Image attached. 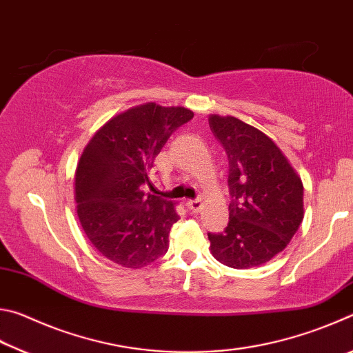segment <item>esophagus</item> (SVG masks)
I'll return each mask as SVG.
<instances>
[{
    "instance_id": "1",
    "label": "esophagus",
    "mask_w": 353,
    "mask_h": 353,
    "mask_svg": "<svg viewBox=\"0 0 353 353\" xmlns=\"http://www.w3.org/2000/svg\"><path fill=\"white\" fill-rule=\"evenodd\" d=\"M187 207L193 213H199L202 210V207H204V204H202V201H199V199H194V201L191 199L187 202Z\"/></svg>"
}]
</instances>
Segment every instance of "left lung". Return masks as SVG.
Segmentation results:
<instances>
[{
	"instance_id": "obj_1",
	"label": "left lung",
	"mask_w": 353,
	"mask_h": 353,
	"mask_svg": "<svg viewBox=\"0 0 353 353\" xmlns=\"http://www.w3.org/2000/svg\"><path fill=\"white\" fill-rule=\"evenodd\" d=\"M229 157V224L208 234L219 263L249 270L288 246L303 219V183L276 143L250 124L218 113L208 117Z\"/></svg>"
}]
</instances>
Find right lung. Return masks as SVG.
<instances>
[{
    "mask_svg": "<svg viewBox=\"0 0 353 353\" xmlns=\"http://www.w3.org/2000/svg\"><path fill=\"white\" fill-rule=\"evenodd\" d=\"M194 113L187 107L145 103L103 124L83 148L74 172L76 213L98 252L139 270L168 249L176 204L145 194L154 159Z\"/></svg>",
    "mask_w": 353,
    "mask_h": 353,
    "instance_id": "1",
    "label": "right lung"
}]
</instances>
